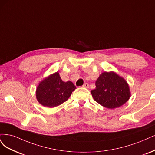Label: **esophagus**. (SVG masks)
Listing matches in <instances>:
<instances>
[{
  "label": "esophagus",
  "instance_id": "esophagus-1",
  "mask_svg": "<svg viewBox=\"0 0 155 155\" xmlns=\"http://www.w3.org/2000/svg\"><path fill=\"white\" fill-rule=\"evenodd\" d=\"M83 87H85V88H87L89 87V84L88 83H85L83 86H82Z\"/></svg>",
  "mask_w": 155,
  "mask_h": 155
}]
</instances>
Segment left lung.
Instances as JSON below:
<instances>
[{
    "label": "left lung",
    "instance_id": "1",
    "mask_svg": "<svg viewBox=\"0 0 155 155\" xmlns=\"http://www.w3.org/2000/svg\"><path fill=\"white\" fill-rule=\"evenodd\" d=\"M96 88L91 91L94 101L101 106L114 109L122 106L131 97L126 80L113 71L104 72L95 82Z\"/></svg>",
    "mask_w": 155,
    "mask_h": 155
}]
</instances>
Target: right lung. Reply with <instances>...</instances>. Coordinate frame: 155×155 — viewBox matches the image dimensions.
<instances>
[{
	"label": "right lung",
	"mask_w": 155,
	"mask_h": 155,
	"mask_svg": "<svg viewBox=\"0 0 155 155\" xmlns=\"http://www.w3.org/2000/svg\"><path fill=\"white\" fill-rule=\"evenodd\" d=\"M75 89L73 82H63L59 73L56 72L39 83L36 90V97L43 106L54 107L68 101Z\"/></svg>",
	"instance_id": "right-lung-1"
}]
</instances>
